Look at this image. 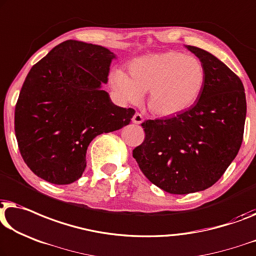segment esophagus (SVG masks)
Listing matches in <instances>:
<instances>
[{"label":"esophagus","instance_id":"obj_1","mask_svg":"<svg viewBox=\"0 0 256 256\" xmlns=\"http://www.w3.org/2000/svg\"><path fill=\"white\" fill-rule=\"evenodd\" d=\"M132 120V122H134L135 124H140L143 122V116H140V113H135Z\"/></svg>","mask_w":256,"mask_h":256}]
</instances>
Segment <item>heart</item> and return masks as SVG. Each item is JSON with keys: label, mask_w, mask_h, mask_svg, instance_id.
I'll return each mask as SVG.
<instances>
[{"label": "heart", "mask_w": 256, "mask_h": 256, "mask_svg": "<svg viewBox=\"0 0 256 256\" xmlns=\"http://www.w3.org/2000/svg\"><path fill=\"white\" fill-rule=\"evenodd\" d=\"M128 72L116 69L110 75L121 98L137 104L148 91V105L157 116L165 118L190 110L201 98L206 83L202 62L179 50L136 58L128 64Z\"/></svg>", "instance_id": "obj_1"}]
</instances>
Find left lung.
<instances>
[{"instance_id": "1", "label": "left lung", "mask_w": 256, "mask_h": 256, "mask_svg": "<svg viewBox=\"0 0 256 256\" xmlns=\"http://www.w3.org/2000/svg\"><path fill=\"white\" fill-rule=\"evenodd\" d=\"M206 70L198 102L180 116L146 120V138L132 151L140 171L170 194H190L212 186L242 146L246 120L242 82L209 52L186 46Z\"/></svg>"}]
</instances>
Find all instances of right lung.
Segmentation results:
<instances>
[{
	"instance_id": "obj_1",
	"label": "right lung",
	"mask_w": 256,
	"mask_h": 256,
	"mask_svg": "<svg viewBox=\"0 0 256 256\" xmlns=\"http://www.w3.org/2000/svg\"><path fill=\"white\" fill-rule=\"evenodd\" d=\"M116 54L77 40L55 46L32 66L14 108V132L30 170L54 184L78 180L96 136L129 124L135 110L102 88Z\"/></svg>"
}]
</instances>
